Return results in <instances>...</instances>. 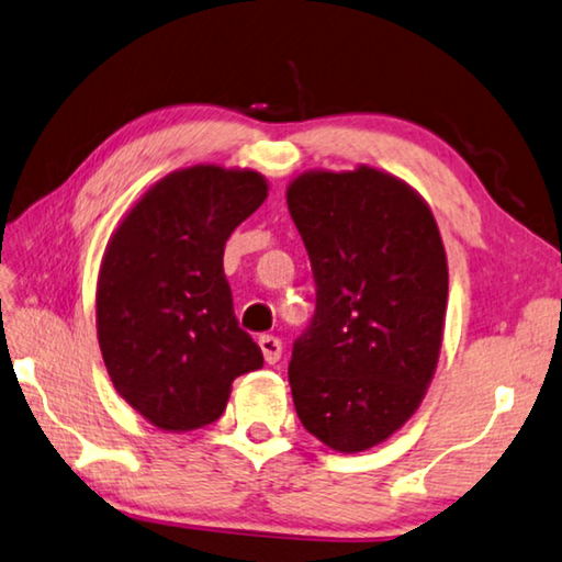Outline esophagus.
<instances>
[{
	"label": "esophagus",
	"mask_w": 562,
	"mask_h": 562,
	"mask_svg": "<svg viewBox=\"0 0 562 562\" xmlns=\"http://www.w3.org/2000/svg\"><path fill=\"white\" fill-rule=\"evenodd\" d=\"M257 345H260V350H262V355H265V362H267V364H274V362L280 360L282 342L278 340V337H274V335H262L260 340H257Z\"/></svg>",
	"instance_id": "obj_1"
}]
</instances>
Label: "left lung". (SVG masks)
I'll return each instance as SVG.
<instances>
[{
  "instance_id": "left-lung-1",
  "label": "left lung",
  "mask_w": 562,
  "mask_h": 562,
  "mask_svg": "<svg viewBox=\"0 0 562 562\" xmlns=\"http://www.w3.org/2000/svg\"><path fill=\"white\" fill-rule=\"evenodd\" d=\"M288 207L317 284L292 400L310 435L352 456L397 432L430 387L448 257L427 202L385 169H310L288 184Z\"/></svg>"
}]
</instances>
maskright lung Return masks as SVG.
Wrapping results in <instances>:
<instances>
[{
  "label": "right lung",
  "instance_id": "obj_1",
  "mask_svg": "<svg viewBox=\"0 0 562 562\" xmlns=\"http://www.w3.org/2000/svg\"><path fill=\"white\" fill-rule=\"evenodd\" d=\"M255 169L194 165L124 212L97 278V340L124 403L167 432L225 413L233 380L262 352L233 313L225 243L267 200Z\"/></svg>",
  "mask_w": 562,
  "mask_h": 562
}]
</instances>
